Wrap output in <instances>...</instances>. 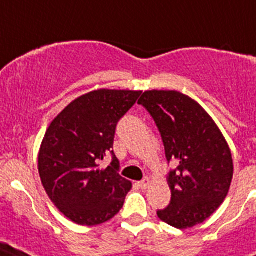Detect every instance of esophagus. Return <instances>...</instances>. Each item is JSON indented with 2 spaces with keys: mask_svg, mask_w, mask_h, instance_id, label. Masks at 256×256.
Here are the masks:
<instances>
[{
  "mask_svg": "<svg viewBox=\"0 0 256 256\" xmlns=\"http://www.w3.org/2000/svg\"><path fill=\"white\" fill-rule=\"evenodd\" d=\"M138 186L141 187L142 190H146L148 186H150V180H148V178H144L141 182H138Z\"/></svg>",
  "mask_w": 256,
  "mask_h": 256,
  "instance_id": "esophagus-1",
  "label": "esophagus"
}]
</instances>
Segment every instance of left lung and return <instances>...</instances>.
I'll return each instance as SVG.
<instances>
[{
    "label": "left lung",
    "mask_w": 256,
    "mask_h": 256,
    "mask_svg": "<svg viewBox=\"0 0 256 256\" xmlns=\"http://www.w3.org/2000/svg\"><path fill=\"white\" fill-rule=\"evenodd\" d=\"M152 116L168 162L170 204L158 210L178 230L194 227L216 212L230 191L234 160L227 141L204 108L177 91H146L138 101Z\"/></svg>",
    "instance_id": "8db88e82"
}]
</instances>
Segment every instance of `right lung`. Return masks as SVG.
Instances as JSON below:
<instances>
[{
    "mask_svg": "<svg viewBox=\"0 0 256 256\" xmlns=\"http://www.w3.org/2000/svg\"><path fill=\"white\" fill-rule=\"evenodd\" d=\"M140 94L97 90L70 102L50 124L40 144L38 172L52 202L76 224H101L123 208L132 183L119 174L120 164L112 148L118 122ZM108 153L112 162L100 170Z\"/></svg>",
    "mask_w": 256,
    "mask_h": 256,
    "instance_id": "1",
    "label": "right lung"
}]
</instances>
